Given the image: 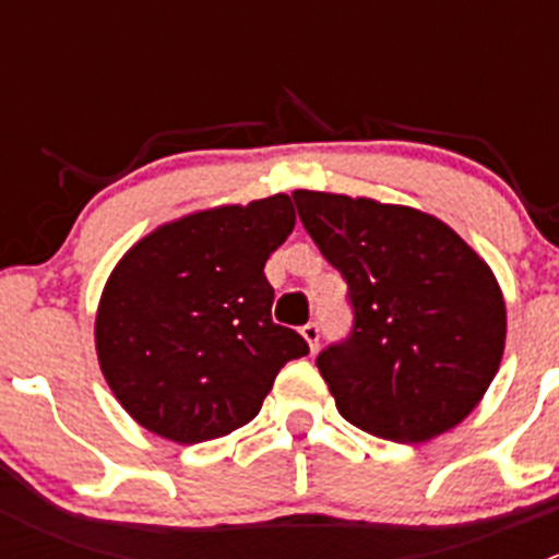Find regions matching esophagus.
I'll return each mask as SVG.
<instances>
[{
  "label": "esophagus",
  "mask_w": 559,
  "mask_h": 559,
  "mask_svg": "<svg viewBox=\"0 0 559 559\" xmlns=\"http://www.w3.org/2000/svg\"><path fill=\"white\" fill-rule=\"evenodd\" d=\"M300 335L306 337V341H308V346H311V352H316V348H319V337H321V330H319V324H316V321H308V324L302 326V330H300Z\"/></svg>",
  "instance_id": "1"
}]
</instances>
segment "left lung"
<instances>
[{
	"label": "left lung",
	"instance_id": "8db88e82",
	"mask_svg": "<svg viewBox=\"0 0 559 559\" xmlns=\"http://www.w3.org/2000/svg\"><path fill=\"white\" fill-rule=\"evenodd\" d=\"M292 197L348 284L352 332L316 357L343 419L394 443L452 430L503 359L506 302L489 264L416 207L308 189Z\"/></svg>",
	"mask_w": 559,
	"mask_h": 559
}]
</instances>
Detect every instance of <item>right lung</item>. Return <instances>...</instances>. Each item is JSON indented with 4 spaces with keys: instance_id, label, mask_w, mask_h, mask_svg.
I'll return each mask as SVG.
<instances>
[{
    "instance_id": "right-lung-1",
    "label": "right lung",
    "mask_w": 559,
    "mask_h": 559,
    "mask_svg": "<svg viewBox=\"0 0 559 559\" xmlns=\"http://www.w3.org/2000/svg\"><path fill=\"white\" fill-rule=\"evenodd\" d=\"M295 229L286 194L191 213L123 253L99 300L97 357L138 425L202 443L248 425L306 337L273 321L264 262Z\"/></svg>"
}]
</instances>
